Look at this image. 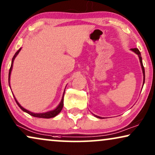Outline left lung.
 I'll return each instance as SVG.
<instances>
[{"label":"left lung","instance_id":"left-lung-1","mask_svg":"<svg viewBox=\"0 0 155 155\" xmlns=\"http://www.w3.org/2000/svg\"><path fill=\"white\" fill-rule=\"evenodd\" d=\"M132 51H133L134 52L135 54H137L138 55V57H139V59H140V64H141V67H142V73H143V77H144V81H143V84L145 83V68L143 67V64H142V57H141V54H140L139 49H137V48H133V49H131ZM96 117H99V118H101V117L99 116H97V115H95Z\"/></svg>","mask_w":155,"mask_h":155}]
</instances>
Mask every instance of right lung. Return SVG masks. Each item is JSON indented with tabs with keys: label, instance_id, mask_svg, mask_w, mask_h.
I'll return each instance as SVG.
<instances>
[{
	"label": "right lung",
	"instance_id": "add662e5",
	"mask_svg": "<svg viewBox=\"0 0 155 155\" xmlns=\"http://www.w3.org/2000/svg\"><path fill=\"white\" fill-rule=\"evenodd\" d=\"M21 50V48H20L18 50L16 51V53L15 54V55H14L13 59H12V63H11V66H10V70H9V74H8V82H9V84H10V74H11V71H12V69H13V61H14V59L16 57V56L18 54V53L20 52V51ZM64 93L63 94V96H62V99H61L60 104H59V106L57 107L56 108L52 110H50V111H48V112H46V113H32V112H30V111H29L28 110H26L25 108H24L23 107L20 106V104L18 102V101L16 100L15 96H14V98H15L16 103H17L18 106L20 107V108L22 109V110L24 111V112H26L27 113H28V114H30V115H32L33 117H42V118H50V117H55L56 115H57L59 114V113L61 112V110H62V108H63V106H64Z\"/></svg>",
	"mask_w": 155,
	"mask_h": 155
}]
</instances>
